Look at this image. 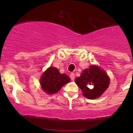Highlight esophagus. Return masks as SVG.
I'll list each match as a JSON object with an SVG mask.
<instances>
[{
	"mask_svg": "<svg viewBox=\"0 0 133 133\" xmlns=\"http://www.w3.org/2000/svg\"><path fill=\"white\" fill-rule=\"evenodd\" d=\"M75 74L74 73H71V75H70V78H71V79L72 80H75Z\"/></svg>",
	"mask_w": 133,
	"mask_h": 133,
	"instance_id": "34e87169",
	"label": "esophagus"
}]
</instances>
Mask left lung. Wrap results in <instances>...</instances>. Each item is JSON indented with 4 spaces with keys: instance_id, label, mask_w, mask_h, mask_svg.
<instances>
[{
    "instance_id": "left-lung-1",
    "label": "left lung",
    "mask_w": 133,
    "mask_h": 133,
    "mask_svg": "<svg viewBox=\"0 0 133 133\" xmlns=\"http://www.w3.org/2000/svg\"><path fill=\"white\" fill-rule=\"evenodd\" d=\"M75 82L85 97L95 99L100 96L108 89L109 78L104 70L97 66L91 65L85 69L80 77L75 79Z\"/></svg>"
}]
</instances>
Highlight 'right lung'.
I'll return each instance as SVG.
<instances>
[{
  "label": "right lung",
  "instance_id": "obj_1",
  "mask_svg": "<svg viewBox=\"0 0 133 133\" xmlns=\"http://www.w3.org/2000/svg\"><path fill=\"white\" fill-rule=\"evenodd\" d=\"M70 81L68 75L60 74L57 68L50 67L42 76L41 84L42 88L48 94L58 92L62 87Z\"/></svg>",
  "mask_w": 133,
  "mask_h": 133
}]
</instances>
